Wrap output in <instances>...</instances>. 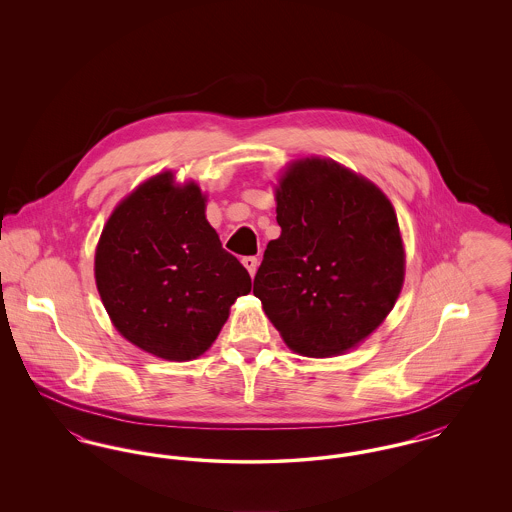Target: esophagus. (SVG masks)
Returning <instances> with one entry per match:
<instances>
[{"instance_id":"esophagus-1","label":"esophagus","mask_w":512,"mask_h":512,"mask_svg":"<svg viewBox=\"0 0 512 512\" xmlns=\"http://www.w3.org/2000/svg\"><path fill=\"white\" fill-rule=\"evenodd\" d=\"M242 263H244V267L247 268V272H249L251 276H255L257 267H259V259H257V257H244Z\"/></svg>"}]
</instances>
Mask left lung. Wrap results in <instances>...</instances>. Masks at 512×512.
I'll return each mask as SVG.
<instances>
[{"label": "left lung", "instance_id": "1", "mask_svg": "<svg viewBox=\"0 0 512 512\" xmlns=\"http://www.w3.org/2000/svg\"><path fill=\"white\" fill-rule=\"evenodd\" d=\"M282 228L253 293L293 351L332 357L388 317L403 286L405 253L388 197L334 161L292 165L276 192Z\"/></svg>", "mask_w": 512, "mask_h": 512}]
</instances>
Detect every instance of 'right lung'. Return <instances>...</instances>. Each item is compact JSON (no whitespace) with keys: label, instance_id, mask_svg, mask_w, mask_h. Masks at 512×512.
Returning a JSON list of instances; mask_svg holds the SVG:
<instances>
[{"label":"right lung","instance_id":"1","mask_svg":"<svg viewBox=\"0 0 512 512\" xmlns=\"http://www.w3.org/2000/svg\"><path fill=\"white\" fill-rule=\"evenodd\" d=\"M101 301L122 336L151 355L190 361L217 340L230 305L251 292L220 244L195 184L157 174L107 220L96 251Z\"/></svg>","mask_w":512,"mask_h":512}]
</instances>
